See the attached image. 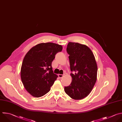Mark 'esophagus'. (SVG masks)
<instances>
[{
	"label": "esophagus",
	"mask_w": 122,
	"mask_h": 122,
	"mask_svg": "<svg viewBox=\"0 0 122 122\" xmlns=\"http://www.w3.org/2000/svg\"><path fill=\"white\" fill-rule=\"evenodd\" d=\"M63 76H64V75H62V74H59V75H58V77H59L60 78H62Z\"/></svg>",
	"instance_id": "esophagus-1"
}]
</instances>
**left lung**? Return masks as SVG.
Segmentation results:
<instances>
[{"label": "left lung", "mask_w": 122, "mask_h": 122, "mask_svg": "<svg viewBox=\"0 0 122 122\" xmlns=\"http://www.w3.org/2000/svg\"><path fill=\"white\" fill-rule=\"evenodd\" d=\"M72 81L65 87V92L72 99L81 100L87 97L97 80V66L92 50L86 46L69 42L66 48Z\"/></svg>", "instance_id": "1"}]
</instances>
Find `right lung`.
I'll return each mask as SVG.
<instances>
[{
	"label": "right lung",
	"mask_w": 122,
	"mask_h": 122,
	"mask_svg": "<svg viewBox=\"0 0 122 122\" xmlns=\"http://www.w3.org/2000/svg\"><path fill=\"white\" fill-rule=\"evenodd\" d=\"M60 45L46 43L38 44L25 55L21 67L22 82L32 96L40 97L48 93L56 79L52 63L56 55L61 52Z\"/></svg>",
	"instance_id": "obj_1"
}]
</instances>
